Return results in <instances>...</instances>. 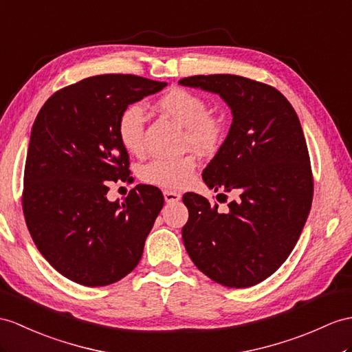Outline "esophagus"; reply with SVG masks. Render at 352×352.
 Masks as SVG:
<instances>
[{
  "mask_svg": "<svg viewBox=\"0 0 352 352\" xmlns=\"http://www.w3.org/2000/svg\"><path fill=\"white\" fill-rule=\"evenodd\" d=\"M181 194L176 192V191H164V199L167 203H176L181 200Z\"/></svg>",
  "mask_w": 352,
  "mask_h": 352,
  "instance_id": "esophagus-1",
  "label": "esophagus"
}]
</instances>
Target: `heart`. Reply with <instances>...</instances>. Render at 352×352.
<instances>
[{"instance_id": "b5f03b06", "label": "heart", "mask_w": 352, "mask_h": 352, "mask_svg": "<svg viewBox=\"0 0 352 352\" xmlns=\"http://www.w3.org/2000/svg\"><path fill=\"white\" fill-rule=\"evenodd\" d=\"M157 109L184 126L185 146L212 152L224 140V121L209 111L200 94L185 88H171L157 101ZM144 110L140 104L128 106L118 119V135L131 155L144 152ZM197 167L194 153L176 158H157L142 168V179L151 185L176 190L191 181Z\"/></svg>"}]
</instances>
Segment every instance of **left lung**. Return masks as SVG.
<instances>
[{"label": "left lung", "mask_w": 352, "mask_h": 352, "mask_svg": "<svg viewBox=\"0 0 352 352\" xmlns=\"http://www.w3.org/2000/svg\"><path fill=\"white\" fill-rule=\"evenodd\" d=\"M179 83L219 94L230 106L233 124L203 181L237 194L224 213L203 195L184 194L190 213L184 245L212 280L254 287L288 258L309 215L314 177L302 125L270 85L236 74L191 76Z\"/></svg>", "instance_id": "1"}]
</instances>
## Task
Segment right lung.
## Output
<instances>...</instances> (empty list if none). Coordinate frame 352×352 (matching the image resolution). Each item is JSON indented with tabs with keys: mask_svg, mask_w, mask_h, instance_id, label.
<instances>
[{
	"mask_svg": "<svg viewBox=\"0 0 352 352\" xmlns=\"http://www.w3.org/2000/svg\"><path fill=\"white\" fill-rule=\"evenodd\" d=\"M166 82L100 74L56 91L34 121L25 161L22 209L37 250L76 284L104 287L139 264L164 204L157 186L137 185L109 201V181H130L118 135L122 111Z\"/></svg>",
	"mask_w": 352,
	"mask_h": 352,
	"instance_id": "add662e5",
	"label": "right lung"
}]
</instances>
